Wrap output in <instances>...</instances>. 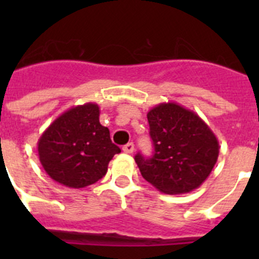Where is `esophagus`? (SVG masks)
<instances>
[{"label":"esophagus","mask_w":259,"mask_h":259,"mask_svg":"<svg viewBox=\"0 0 259 259\" xmlns=\"http://www.w3.org/2000/svg\"><path fill=\"white\" fill-rule=\"evenodd\" d=\"M134 150H135L134 143H128L123 146V152L127 153V154H131V153H134Z\"/></svg>","instance_id":"34e87169"}]
</instances>
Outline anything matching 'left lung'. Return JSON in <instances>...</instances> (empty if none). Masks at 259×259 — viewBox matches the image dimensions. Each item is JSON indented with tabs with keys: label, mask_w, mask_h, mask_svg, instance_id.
Here are the masks:
<instances>
[{
	"label": "left lung",
	"mask_w": 259,
	"mask_h": 259,
	"mask_svg": "<svg viewBox=\"0 0 259 259\" xmlns=\"http://www.w3.org/2000/svg\"><path fill=\"white\" fill-rule=\"evenodd\" d=\"M154 154L135 157L144 179L166 194L189 193L198 188L214 168L218 139L192 110L163 102L148 113Z\"/></svg>",
	"instance_id": "8db88e82"
}]
</instances>
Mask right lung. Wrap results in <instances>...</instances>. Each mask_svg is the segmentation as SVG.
I'll return each mask as SVG.
<instances>
[{"label": "right lung", "instance_id": "right-lung-1", "mask_svg": "<svg viewBox=\"0 0 259 259\" xmlns=\"http://www.w3.org/2000/svg\"><path fill=\"white\" fill-rule=\"evenodd\" d=\"M40 162L53 180L68 188H84L104 178L120 149L100 123V107L88 102L71 107L41 135Z\"/></svg>", "mask_w": 259, "mask_h": 259}]
</instances>
